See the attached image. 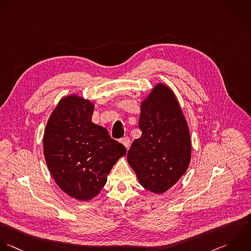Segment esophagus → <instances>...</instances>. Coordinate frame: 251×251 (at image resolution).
I'll return each instance as SVG.
<instances>
[{"label":"esophagus","mask_w":251,"mask_h":251,"mask_svg":"<svg viewBox=\"0 0 251 251\" xmlns=\"http://www.w3.org/2000/svg\"><path fill=\"white\" fill-rule=\"evenodd\" d=\"M120 142H121V144H123V145L126 147V149L129 148V146H130V139H129L128 137L122 138V139L120 140Z\"/></svg>","instance_id":"obj_1"}]
</instances>
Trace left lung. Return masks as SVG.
<instances>
[{
  "label": "left lung",
  "instance_id": "1",
  "mask_svg": "<svg viewBox=\"0 0 251 251\" xmlns=\"http://www.w3.org/2000/svg\"><path fill=\"white\" fill-rule=\"evenodd\" d=\"M142 136L128 151L127 160L141 185L163 194L185 174L191 160L187 121L174 93L158 84L142 102Z\"/></svg>",
  "mask_w": 251,
  "mask_h": 251
}]
</instances>
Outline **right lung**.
<instances>
[{"instance_id":"obj_1","label":"right lung","mask_w":251,"mask_h":251,"mask_svg":"<svg viewBox=\"0 0 251 251\" xmlns=\"http://www.w3.org/2000/svg\"><path fill=\"white\" fill-rule=\"evenodd\" d=\"M94 105L77 96L60 100L44 134V155L57 186L68 196L89 201L100 192L126 148L92 122Z\"/></svg>"}]
</instances>
